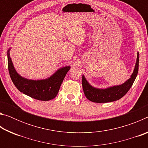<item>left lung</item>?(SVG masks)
Returning <instances> with one entry per match:
<instances>
[{"label":"left lung","mask_w":148,"mask_h":148,"mask_svg":"<svg viewBox=\"0 0 148 148\" xmlns=\"http://www.w3.org/2000/svg\"><path fill=\"white\" fill-rule=\"evenodd\" d=\"M139 53H137L136 62L131 77L124 84L110 87L106 89H97L90 85L84 76H82V87L86 98L90 101L97 103H104L117 101L122 98L132 87L138 72Z\"/></svg>","instance_id":"8db88e82"}]
</instances>
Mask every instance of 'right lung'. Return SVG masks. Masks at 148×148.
Listing matches in <instances>:
<instances>
[{
	"instance_id": "add662e5",
	"label": "right lung",
	"mask_w": 148,
	"mask_h": 148,
	"mask_svg": "<svg viewBox=\"0 0 148 148\" xmlns=\"http://www.w3.org/2000/svg\"><path fill=\"white\" fill-rule=\"evenodd\" d=\"M8 50V66L10 76L15 86L20 92L39 101H49L54 99L58 93L62 81L71 66L62 67L51 76L45 79L32 80L21 77L17 73L10 57Z\"/></svg>"
}]
</instances>
